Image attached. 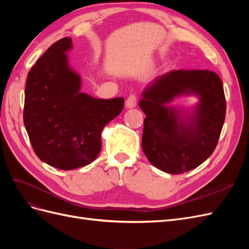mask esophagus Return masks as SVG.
<instances>
[{
  "instance_id": "1",
  "label": "esophagus",
  "mask_w": 249,
  "mask_h": 249,
  "mask_svg": "<svg viewBox=\"0 0 249 249\" xmlns=\"http://www.w3.org/2000/svg\"><path fill=\"white\" fill-rule=\"evenodd\" d=\"M136 105H137L136 96H135L134 94H132V95H130L129 97H127L126 101H125V108L126 109H133V108L136 107Z\"/></svg>"
}]
</instances>
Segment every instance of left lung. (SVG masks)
Returning a JSON list of instances; mask_svg holds the SVG:
<instances>
[{"label":"left lung","instance_id":"obj_1","mask_svg":"<svg viewBox=\"0 0 249 249\" xmlns=\"http://www.w3.org/2000/svg\"><path fill=\"white\" fill-rule=\"evenodd\" d=\"M182 96H195L191 107H172ZM139 107L144 112L142 149L155 167L170 175L196 168L212 155L225 118V97L217 73L171 71L143 89Z\"/></svg>","mask_w":249,"mask_h":249}]
</instances>
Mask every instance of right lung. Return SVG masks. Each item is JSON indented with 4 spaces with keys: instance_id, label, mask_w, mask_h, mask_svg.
<instances>
[{
    "instance_id": "add662e5",
    "label": "right lung",
    "mask_w": 249,
    "mask_h": 249,
    "mask_svg": "<svg viewBox=\"0 0 249 249\" xmlns=\"http://www.w3.org/2000/svg\"><path fill=\"white\" fill-rule=\"evenodd\" d=\"M71 38L51 46L28 73L24 124L35 154L52 167L71 170L93 162L102 132L123 111L124 99L81 92L82 77L67 53Z\"/></svg>"
}]
</instances>
